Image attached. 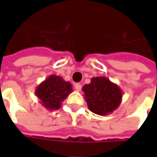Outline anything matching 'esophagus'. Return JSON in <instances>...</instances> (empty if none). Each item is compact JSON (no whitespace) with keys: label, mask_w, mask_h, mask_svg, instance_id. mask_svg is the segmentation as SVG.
Masks as SVG:
<instances>
[{"label":"esophagus","mask_w":157,"mask_h":157,"mask_svg":"<svg viewBox=\"0 0 157 157\" xmlns=\"http://www.w3.org/2000/svg\"><path fill=\"white\" fill-rule=\"evenodd\" d=\"M75 89L76 90V91L80 92V91L82 90V85H81V84H79V83H75Z\"/></svg>","instance_id":"34e87169"}]
</instances>
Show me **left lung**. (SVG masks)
<instances>
[{
  "instance_id": "obj_1",
  "label": "left lung",
  "mask_w": 157,
  "mask_h": 157,
  "mask_svg": "<svg viewBox=\"0 0 157 157\" xmlns=\"http://www.w3.org/2000/svg\"><path fill=\"white\" fill-rule=\"evenodd\" d=\"M82 91L88 109L98 115H108L121 103V88L105 76L92 77L91 82L82 87Z\"/></svg>"
}]
</instances>
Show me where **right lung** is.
<instances>
[{
	"label": "right lung",
	"mask_w": 157,
	"mask_h": 157,
	"mask_svg": "<svg viewBox=\"0 0 157 157\" xmlns=\"http://www.w3.org/2000/svg\"><path fill=\"white\" fill-rule=\"evenodd\" d=\"M72 92L71 82H65L59 75H50L37 86L35 95L45 109L56 110L61 107L62 102Z\"/></svg>",
	"instance_id": "obj_1"
}]
</instances>
